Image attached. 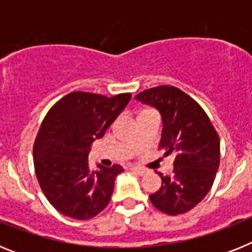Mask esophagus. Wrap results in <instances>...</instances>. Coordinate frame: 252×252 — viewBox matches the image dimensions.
Segmentation results:
<instances>
[{
	"label": "esophagus",
	"mask_w": 252,
	"mask_h": 252,
	"mask_svg": "<svg viewBox=\"0 0 252 252\" xmlns=\"http://www.w3.org/2000/svg\"><path fill=\"white\" fill-rule=\"evenodd\" d=\"M131 170L135 171V173H136V174H139V175H144L146 171H148L146 169L139 168V166H131Z\"/></svg>",
	"instance_id": "esophagus-1"
}]
</instances>
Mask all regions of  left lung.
Masks as SVG:
<instances>
[{"instance_id":"obj_1","label":"left lung","mask_w":252,"mask_h":252,"mask_svg":"<svg viewBox=\"0 0 252 252\" xmlns=\"http://www.w3.org/2000/svg\"><path fill=\"white\" fill-rule=\"evenodd\" d=\"M161 116L159 148L173 154V175H162L161 187L150 194L159 211L170 216L194 208L209 192L220 166V137L199 104L183 91L159 86L135 95Z\"/></svg>"}]
</instances>
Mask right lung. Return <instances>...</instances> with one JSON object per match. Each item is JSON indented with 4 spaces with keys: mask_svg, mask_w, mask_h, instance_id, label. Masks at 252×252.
Wrapping results in <instances>:
<instances>
[{
    "mask_svg": "<svg viewBox=\"0 0 252 252\" xmlns=\"http://www.w3.org/2000/svg\"><path fill=\"white\" fill-rule=\"evenodd\" d=\"M131 99L130 93L106 97L72 92L51 107L34 144V166L45 197L57 211L90 220L110 203L121 165L90 169L92 142L101 139Z\"/></svg>",
    "mask_w": 252,
    "mask_h": 252,
    "instance_id": "1",
    "label": "right lung"
}]
</instances>
